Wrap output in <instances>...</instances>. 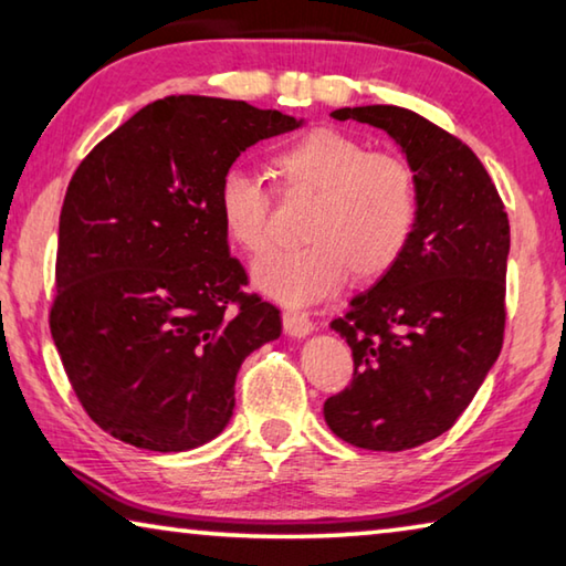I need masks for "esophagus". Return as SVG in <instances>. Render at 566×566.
Wrapping results in <instances>:
<instances>
[{
  "instance_id": "1",
  "label": "esophagus",
  "mask_w": 566,
  "mask_h": 566,
  "mask_svg": "<svg viewBox=\"0 0 566 566\" xmlns=\"http://www.w3.org/2000/svg\"><path fill=\"white\" fill-rule=\"evenodd\" d=\"M282 322H284V332L292 334V337H304V334L312 332L310 314L302 310H284Z\"/></svg>"
}]
</instances>
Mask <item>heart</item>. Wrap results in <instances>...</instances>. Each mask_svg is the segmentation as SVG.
Segmentation results:
<instances>
[{
  "label": "heart",
  "mask_w": 566,
  "mask_h": 566,
  "mask_svg": "<svg viewBox=\"0 0 566 566\" xmlns=\"http://www.w3.org/2000/svg\"><path fill=\"white\" fill-rule=\"evenodd\" d=\"M284 195H314L300 249L274 252L254 266V284L282 304H312L357 280L387 274L415 237L419 185L407 159L371 151L337 127H314L270 159ZM217 217L229 242L249 256L272 244V197L260 179L232 167L219 177Z\"/></svg>",
  "instance_id": "heart-1"
}]
</instances>
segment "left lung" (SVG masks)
<instances>
[{
    "instance_id": "8db88e82",
    "label": "left lung",
    "mask_w": 566,
    "mask_h": 566,
    "mask_svg": "<svg viewBox=\"0 0 566 566\" xmlns=\"http://www.w3.org/2000/svg\"><path fill=\"white\" fill-rule=\"evenodd\" d=\"M332 117L385 129L419 185L405 256L332 322L354 375L324 401L344 442L401 452L452 429L500 357L510 219L474 151L421 114L375 104Z\"/></svg>"
}]
</instances>
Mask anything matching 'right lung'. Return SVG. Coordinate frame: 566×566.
<instances>
[{
  "label": "right lung",
  "instance_id": "1",
  "mask_svg": "<svg viewBox=\"0 0 566 566\" xmlns=\"http://www.w3.org/2000/svg\"><path fill=\"white\" fill-rule=\"evenodd\" d=\"M300 122L247 102L171 94L142 107L72 175L50 329L94 424L149 452L214 439L242 361L280 337L217 217L219 177Z\"/></svg>",
  "mask_w": 566,
  "mask_h": 566
}]
</instances>
